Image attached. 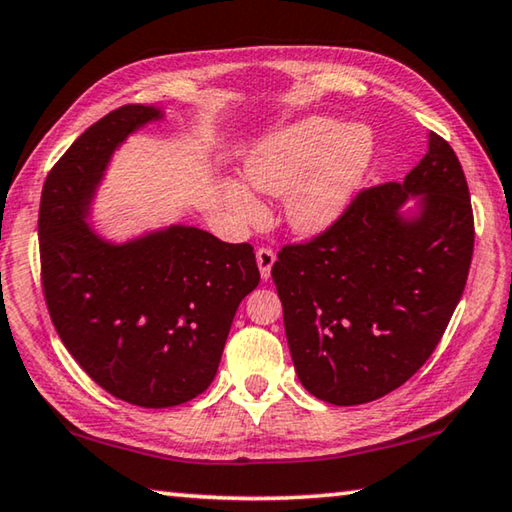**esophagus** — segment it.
Segmentation results:
<instances>
[{
  "label": "esophagus",
  "instance_id": "obj_1",
  "mask_svg": "<svg viewBox=\"0 0 512 512\" xmlns=\"http://www.w3.org/2000/svg\"><path fill=\"white\" fill-rule=\"evenodd\" d=\"M257 266H259V273H262V280H268L271 277V268L275 264V253L271 248H257Z\"/></svg>",
  "mask_w": 512,
  "mask_h": 512
}]
</instances>
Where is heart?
<instances>
[{
	"label": "heart",
	"instance_id": "obj_1",
	"mask_svg": "<svg viewBox=\"0 0 512 512\" xmlns=\"http://www.w3.org/2000/svg\"><path fill=\"white\" fill-rule=\"evenodd\" d=\"M366 128L309 117L277 133L248 155L246 180L257 192L287 198V221L300 235H320L339 219L370 162ZM225 201L244 223L264 219L248 187L225 183Z\"/></svg>",
	"mask_w": 512,
	"mask_h": 512
}]
</instances>
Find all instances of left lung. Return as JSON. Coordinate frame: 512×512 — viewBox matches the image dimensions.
<instances>
[{"mask_svg": "<svg viewBox=\"0 0 512 512\" xmlns=\"http://www.w3.org/2000/svg\"><path fill=\"white\" fill-rule=\"evenodd\" d=\"M411 195L419 214L404 217ZM472 250L463 167L429 133V151L404 183L363 189L325 232L277 253L271 275L300 384L336 406L400 388L443 339Z\"/></svg>", "mask_w": 512, "mask_h": 512, "instance_id": "left-lung-1", "label": "left lung"}]
</instances>
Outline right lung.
Instances as JSON below:
<instances>
[{
	"label": "right lung",
	"instance_id": "obj_1",
	"mask_svg": "<svg viewBox=\"0 0 512 512\" xmlns=\"http://www.w3.org/2000/svg\"><path fill=\"white\" fill-rule=\"evenodd\" d=\"M155 119L162 110L128 103L69 146L42 187L38 239L42 291L69 354L110 395L167 409L212 384L259 268L250 244L192 225L110 244L85 221L110 155Z\"/></svg>",
	"mask_w": 512,
	"mask_h": 512
}]
</instances>
